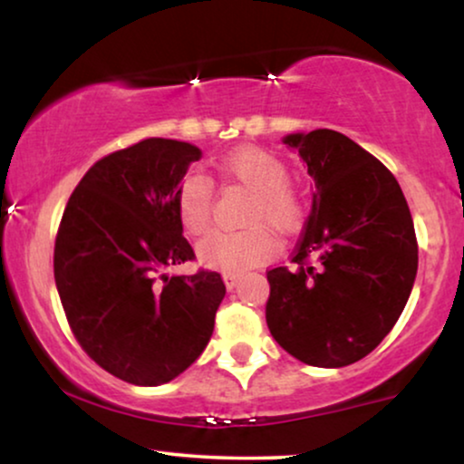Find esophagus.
Instances as JSON below:
<instances>
[{
	"instance_id": "1",
	"label": "esophagus",
	"mask_w": 464,
	"mask_h": 464,
	"mask_svg": "<svg viewBox=\"0 0 464 464\" xmlns=\"http://www.w3.org/2000/svg\"><path fill=\"white\" fill-rule=\"evenodd\" d=\"M240 281V275H237V272H224V283L227 289H234Z\"/></svg>"
}]
</instances>
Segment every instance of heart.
<instances>
[{
    "mask_svg": "<svg viewBox=\"0 0 464 464\" xmlns=\"http://www.w3.org/2000/svg\"><path fill=\"white\" fill-rule=\"evenodd\" d=\"M219 170L227 179L256 192L246 213V224H268L281 234L300 227L304 207L300 196L287 186L289 169L281 158L256 145H243L219 162ZM175 207L179 221L189 237H202L213 224L215 194L211 181L200 173L183 177L175 192ZM276 238L266 226L243 232H213L202 238L196 253L207 268L224 272H245L276 253Z\"/></svg>",
    "mask_w": 464,
    "mask_h": 464,
    "instance_id": "b5f03b06",
    "label": "heart"
}]
</instances>
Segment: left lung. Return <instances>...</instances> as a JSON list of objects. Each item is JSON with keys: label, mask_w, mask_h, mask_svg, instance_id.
Segmentation results:
<instances>
[{"label": "left lung", "mask_w": 464, "mask_h": 464, "mask_svg": "<svg viewBox=\"0 0 464 464\" xmlns=\"http://www.w3.org/2000/svg\"><path fill=\"white\" fill-rule=\"evenodd\" d=\"M314 181L291 257L268 272L266 323L302 363L344 367L370 354L401 316L418 270L410 207L382 162L329 129L283 137Z\"/></svg>", "instance_id": "1"}]
</instances>
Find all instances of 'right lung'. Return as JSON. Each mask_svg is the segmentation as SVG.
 I'll list each match as a JSON object with an SVG mask.
<instances>
[{
	"label": "right lung",
	"instance_id": "add662e5",
	"mask_svg": "<svg viewBox=\"0 0 464 464\" xmlns=\"http://www.w3.org/2000/svg\"><path fill=\"white\" fill-rule=\"evenodd\" d=\"M200 158L192 143L143 139L94 162L63 213L54 243L63 310L88 357L124 382H170L213 335L221 276L167 275L194 259L175 192Z\"/></svg>",
	"mask_w": 464,
	"mask_h": 464
}]
</instances>
